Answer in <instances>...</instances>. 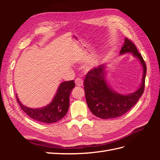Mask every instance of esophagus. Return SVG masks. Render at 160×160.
<instances>
[{
    "mask_svg": "<svg viewBox=\"0 0 160 160\" xmlns=\"http://www.w3.org/2000/svg\"><path fill=\"white\" fill-rule=\"evenodd\" d=\"M75 85H76L77 86L81 87V86L83 85V80H82V79H80V78H77V79H75Z\"/></svg>",
    "mask_w": 160,
    "mask_h": 160,
    "instance_id": "1",
    "label": "esophagus"
}]
</instances>
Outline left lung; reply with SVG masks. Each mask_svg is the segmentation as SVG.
Masks as SVG:
<instances>
[{"mask_svg":"<svg viewBox=\"0 0 160 160\" xmlns=\"http://www.w3.org/2000/svg\"><path fill=\"white\" fill-rule=\"evenodd\" d=\"M128 52L138 59L143 67L142 83L133 93L123 95L110 88L106 80L104 64L94 67L85 77L83 85L86 101L92 113L97 117L104 119L120 117L132 109L143 93L146 65L133 42L125 38L119 53L123 55Z\"/></svg>","mask_w":160,"mask_h":160,"instance_id":"8db88e82","label":"left lung"}]
</instances>
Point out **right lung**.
<instances>
[{"label": "right lung", "mask_w": 160, "mask_h": 160, "mask_svg": "<svg viewBox=\"0 0 160 160\" xmlns=\"http://www.w3.org/2000/svg\"><path fill=\"white\" fill-rule=\"evenodd\" d=\"M75 86L73 80L62 82L51 102L43 108L35 109L27 107L21 103L16 93L17 100L24 112L32 119L45 123H55L61 120L68 111L70 94Z\"/></svg>", "instance_id": "obj_1"}]
</instances>
